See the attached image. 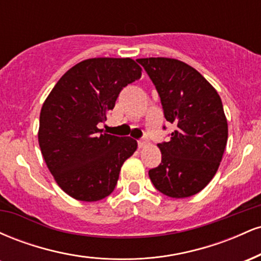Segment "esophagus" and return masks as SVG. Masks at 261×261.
<instances>
[{
    "label": "esophagus",
    "instance_id": "34e87169",
    "mask_svg": "<svg viewBox=\"0 0 261 261\" xmlns=\"http://www.w3.org/2000/svg\"><path fill=\"white\" fill-rule=\"evenodd\" d=\"M137 143H139V147L140 148H143L146 145H147L148 141H147V139H141V140L137 141Z\"/></svg>",
    "mask_w": 261,
    "mask_h": 261
}]
</instances>
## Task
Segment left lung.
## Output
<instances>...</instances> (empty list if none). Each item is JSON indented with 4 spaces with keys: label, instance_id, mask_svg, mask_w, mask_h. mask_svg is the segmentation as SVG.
Returning <instances> with one entry per match:
<instances>
[{
    "label": "left lung",
    "instance_id": "8db88e82",
    "mask_svg": "<svg viewBox=\"0 0 261 261\" xmlns=\"http://www.w3.org/2000/svg\"><path fill=\"white\" fill-rule=\"evenodd\" d=\"M137 62L155 86L164 118L175 126L168 142L158 143L162 162L149 169V179L169 197L195 195L216 174L228 139L220 95L201 73L179 60L148 58Z\"/></svg>",
    "mask_w": 261,
    "mask_h": 261
}]
</instances>
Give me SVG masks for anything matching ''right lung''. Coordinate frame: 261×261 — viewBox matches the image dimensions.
I'll return each instance as SVG.
<instances>
[{
	"mask_svg": "<svg viewBox=\"0 0 261 261\" xmlns=\"http://www.w3.org/2000/svg\"><path fill=\"white\" fill-rule=\"evenodd\" d=\"M133 59L95 58L66 72L45 99L39 146L47 168L67 195L98 201L113 193L121 166L137 142L98 128L124 87L141 77Z\"/></svg>",
	"mask_w": 261,
	"mask_h": 261,
	"instance_id": "obj_1",
	"label": "right lung"
}]
</instances>
